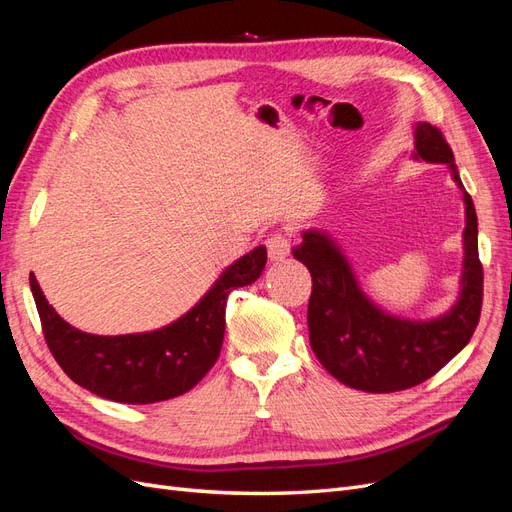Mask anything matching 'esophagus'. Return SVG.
<instances>
[{"label": "esophagus", "instance_id": "1", "mask_svg": "<svg viewBox=\"0 0 512 512\" xmlns=\"http://www.w3.org/2000/svg\"><path fill=\"white\" fill-rule=\"evenodd\" d=\"M267 252L273 262L286 260L290 254V239L286 235H282V232H275V235H271L267 239Z\"/></svg>", "mask_w": 512, "mask_h": 512}]
</instances>
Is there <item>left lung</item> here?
<instances>
[{"mask_svg":"<svg viewBox=\"0 0 512 512\" xmlns=\"http://www.w3.org/2000/svg\"><path fill=\"white\" fill-rule=\"evenodd\" d=\"M414 160L446 164L463 190L451 147L431 123H416ZM463 271L457 303L433 320L386 314L356 282L348 258L324 230H305L292 250L312 273L307 305L309 344L322 367L350 389L395 393L431 378L468 346L483 305V265L478 260V222L463 190Z\"/></svg>","mask_w":512,"mask_h":512,"instance_id":"obj_1","label":"left lung"}]
</instances>
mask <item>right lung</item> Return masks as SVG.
<instances>
[{
  "label": "right lung",
  "instance_id": "1",
  "mask_svg": "<svg viewBox=\"0 0 512 512\" xmlns=\"http://www.w3.org/2000/svg\"><path fill=\"white\" fill-rule=\"evenodd\" d=\"M267 265L258 245L218 277L188 314L168 327L130 335H91L74 329L49 305L29 275L42 333L59 367L83 389L119 404H156L188 393L218 361L228 294L256 282Z\"/></svg>",
  "mask_w": 512,
  "mask_h": 512
}]
</instances>
